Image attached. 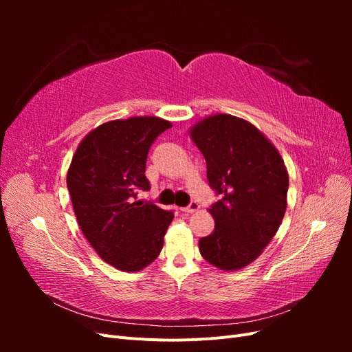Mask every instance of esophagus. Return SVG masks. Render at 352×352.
I'll use <instances>...</instances> for the list:
<instances>
[{
  "instance_id": "34e87169",
  "label": "esophagus",
  "mask_w": 352,
  "mask_h": 352,
  "mask_svg": "<svg viewBox=\"0 0 352 352\" xmlns=\"http://www.w3.org/2000/svg\"><path fill=\"white\" fill-rule=\"evenodd\" d=\"M198 210H199V204H198L197 201H190L186 207L182 208L184 212H195V211H198Z\"/></svg>"
}]
</instances>
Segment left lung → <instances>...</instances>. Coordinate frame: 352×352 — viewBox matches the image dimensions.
I'll use <instances>...</instances> for the list:
<instances>
[{"label":"left lung","instance_id":"1","mask_svg":"<svg viewBox=\"0 0 352 352\" xmlns=\"http://www.w3.org/2000/svg\"><path fill=\"white\" fill-rule=\"evenodd\" d=\"M190 136L219 197L210 208L214 230L199 239V252L221 270L242 269L267 247L285 216L289 177L283 160L257 127L230 114L207 117Z\"/></svg>","mask_w":352,"mask_h":352}]
</instances>
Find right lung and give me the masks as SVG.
I'll use <instances>...</instances> for the list:
<instances>
[{
	"label": "right lung",
	"mask_w": 352,
	"mask_h": 352,
	"mask_svg": "<svg viewBox=\"0 0 352 352\" xmlns=\"http://www.w3.org/2000/svg\"><path fill=\"white\" fill-rule=\"evenodd\" d=\"M172 123L132 117L98 126L78 146L67 189L85 238L100 257L123 272H140L163 248L173 211L138 201L148 190L146 157Z\"/></svg>",
	"instance_id": "add662e5"
}]
</instances>
